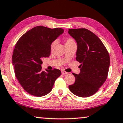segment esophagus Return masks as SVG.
Listing matches in <instances>:
<instances>
[{
  "label": "esophagus",
  "instance_id": "obj_1",
  "mask_svg": "<svg viewBox=\"0 0 123 123\" xmlns=\"http://www.w3.org/2000/svg\"><path fill=\"white\" fill-rule=\"evenodd\" d=\"M62 74L63 75H66V74H67L68 73L66 72V71H62Z\"/></svg>",
  "mask_w": 123,
  "mask_h": 123
}]
</instances>
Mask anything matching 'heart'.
<instances>
[{
    "instance_id": "1",
    "label": "heart",
    "mask_w": 123,
    "mask_h": 123,
    "mask_svg": "<svg viewBox=\"0 0 123 123\" xmlns=\"http://www.w3.org/2000/svg\"><path fill=\"white\" fill-rule=\"evenodd\" d=\"M65 44H69V43H72V42H74V41L73 39L71 38H67L65 39ZM56 44V41H53L50 44V49H53L54 47H55V45Z\"/></svg>"
}]
</instances>
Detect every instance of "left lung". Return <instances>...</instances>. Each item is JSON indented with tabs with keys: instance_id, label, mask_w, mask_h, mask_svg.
<instances>
[{
	"instance_id": "left-lung-1",
	"label": "left lung",
	"mask_w": 123,
	"mask_h": 123,
	"mask_svg": "<svg viewBox=\"0 0 123 123\" xmlns=\"http://www.w3.org/2000/svg\"><path fill=\"white\" fill-rule=\"evenodd\" d=\"M68 33L76 41V59L81 63L80 73L73 74L75 81L69 88L79 97H90L106 80L110 65L109 53L101 39L90 30L69 29Z\"/></svg>"
}]
</instances>
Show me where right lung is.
Returning a JSON list of instances; mask_svg holds the SVG:
<instances>
[{
	"instance_id": "1",
	"label": "right lung",
	"mask_w": 123,
	"mask_h": 123,
	"mask_svg": "<svg viewBox=\"0 0 123 123\" xmlns=\"http://www.w3.org/2000/svg\"><path fill=\"white\" fill-rule=\"evenodd\" d=\"M64 32L62 29L38 26L29 30L16 43L12 56L15 76L24 89L31 95L42 97L52 91L59 69L42 71L44 58L50 54V44Z\"/></svg>"
}]
</instances>
